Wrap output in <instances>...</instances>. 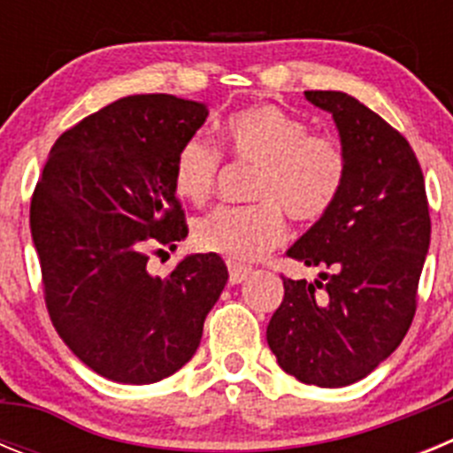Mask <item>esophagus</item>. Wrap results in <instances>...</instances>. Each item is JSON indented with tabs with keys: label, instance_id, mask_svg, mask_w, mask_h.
Listing matches in <instances>:
<instances>
[{
	"label": "esophagus",
	"instance_id": "1",
	"mask_svg": "<svg viewBox=\"0 0 453 453\" xmlns=\"http://www.w3.org/2000/svg\"><path fill=\"white\" fill-rule=\"evenodd\" d=\"M251 274V267L250 265H240V263H229V281L234 283H242L247 276Z\"/></svg>",
	"mask_w": 453,
	"mask_h": 453
}]
</instances>
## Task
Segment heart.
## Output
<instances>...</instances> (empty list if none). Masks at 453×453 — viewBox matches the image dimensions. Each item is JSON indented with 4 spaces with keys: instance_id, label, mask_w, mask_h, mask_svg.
<instances>
[{
    "instance_id": "heart-1",
    "label": "heart",
    "mask_w": 453,
    "mask_h": 453,
    "mask_svg": "<svg viewBox=\"0 0 453 453\" xmlns=\"http://www.w3.org/2000/svg\"><path fill=\"white\" fill-rule=\"evenodd\" d=\"M224 147L235 161L258 167L250 206H219L195 222L199 250L251 261L286 238L290 215L318 224L338 206L349 177L345 145L331 134H311L303 119L276 106H250L224 122ZM222 150L192 135L179 147L172 186L179 197L203 203L213 197L222 172Z\"/></svg>"
}]
</instances>
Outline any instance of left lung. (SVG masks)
<instances>
[{
    "instance_id": "1",
    "label": "left lung",
    "mask_w": 453,
    "mask_h": 453,
    "mask_svg": "<svg viewBox=\"0 0 453 453\" xmlns=\"http://www.w3.org/2000/svg\"><path fill=\"white\" fill-rule=\"evenodd\" d=\"M329 111L349 156L338 206L288 256L319 279L283 276L267 345L288 374L319 388L361 381L397 349L418 308L431 218L424 174L408 140L338 90H306Z\"/></svg>"
}]
</instances>
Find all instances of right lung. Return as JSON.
Returning <instances> with one entry per match:
<instances>
[{"instance_id": "1", "label": "right lung", "mask_w": 453, "mask_h": 453, "mask_svg": "<svg viewBox=\"0 0 453 453\" xmlns=\"http://www.w3.org/2000/svg\"><path fill=\"white\" fill-rule=\"evenodd\" d=\"M206 106L131 95L56 140L31 197V235L47 313L79 361L145 386L181 370L229 279L218 254L186 256L165 279L150 254L188 235L172 186L179 147Z\"/></svg>"}]
</instances>
